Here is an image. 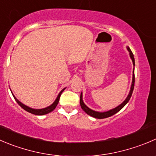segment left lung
<instances>
[{"label": "left lung", "instance_id": "obj_1", "mask_svg": "<svg viewBox=\"0 0 156 156\" xmlns=\"http://www.w3.org/2000/svg\"><path fill=\"white\" fill-rule=\"evenodd\" d=\"M127 50L129 51V56H130V58L132 59L133 62V66H135V59H134V56H133V54L132 51L130 50V49L129 48V46L126 47ZM134 83H135V76H134V69H133V80H132V84H131V87H130V90H129V93L128 94V96L126 97V98L125 99V101H123L122 104H120V105L117 106L115 108L111 109V110H108V111H105V112H98V111H95V110H91V109L89 108L88 107L85 105V104L84 103L82 99V93H81V96H80V104H81V107L82 108V110L85 112L87 114L90 115V116H93L94 118L97 119H104V118H107V117H109V116H113V114L116 113L117 112L120 111L128 102H129V99H130L131 96H132V94L133 91V88H134Z\"/></svg>", "mask_w": 156, "mask_h": 156}]
</instances>
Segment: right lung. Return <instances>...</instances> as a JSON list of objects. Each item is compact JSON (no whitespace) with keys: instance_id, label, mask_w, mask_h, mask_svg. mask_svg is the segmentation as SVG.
Here are the masks:
<instances>
[{"instance_id":"obj_1","label":"right lung","mask_w":156,"mask_h":156,"mask_svg":"<svg viewBox=\"0 0 156 156\" xmlns=\"http://www.w3.org/2000/svg\"><path fill=\"white\" fill-rule=\"evenodd\" d=\"M66 89V87L65 88H63L62 90H61V91L59 92V94H58V96H57L56 99L55 100V101H54L53 103H52V104H51L50 106H49V107H45V108H42V109H33V108H31V107H28V106L25 105V104H23V103H21L20 101H19V100L16 99V97L14 96V95L13 94V98H14L15 101H16V103H17L18 104H19L20 106L21 107H22L23 109H24V110H26V111L29 112V113H33V114H35V115H39V116H42V115H45V114H47V113H50V112H52V110H55V108L56 107L57 104H58V101H59V98H60V96H61L62 93L63 91H64V90ZM12 93V92H11Z\"/></svg>"}]
</instances>
